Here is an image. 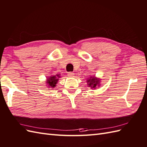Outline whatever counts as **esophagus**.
Masks as SVG:
<instances>
[{
    "instance_id": "34e87169",
    "label": "esophagus",
    "mask_w": 147,
    "mask_h": 147,
    "mask_svg": "<svg viewBox=\"0 0 147 147\" xmlns=\"http://www.w3.org/2000/svg\"><path fill=\"white\" fill-rule=\"evenodd\" d=\"M67 75L69 77H74V76H75L74 74L72 73V72H68Z\"/></svg>"
}]
</instances>
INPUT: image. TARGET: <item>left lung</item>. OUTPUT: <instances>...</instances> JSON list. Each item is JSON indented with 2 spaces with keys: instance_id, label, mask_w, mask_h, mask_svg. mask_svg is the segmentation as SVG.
<instances>
[{
  "instance_id": "1",
  "label": "left lung",
  "mask_w": 147,
  "mask_h": 147,
  "mask_svg": "<svg viewBox=\"0 0 147 147\" xmlns=\"http://www.w3.org/2000/svg\"><path fill=\"white\" fill-rule=\"evenodd\" d=\"M86 82L88 83L89 87H91L92 89H96L97 86L100 85V80L95 77H90V78H88Z\"/></svg>"
}]
</instances>
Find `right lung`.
I'll return each instance as SVG.
<instances>
[{
    "label": "right lung",
    "mask_w": 147,
    "mask_h": 147,
    "mask_svg": "<svg viewBox=\"0 0 147 147\" xmlns=\"http://www.w3.org/2000/svg\"><path fill=\"white\" fill-rule=\"evenodd\" d=\"M60 77L59 75H53V76H50L48 77L47 80V83L49 88H53L56 86V84H57V82L59 80V78Z\"/></svg>",
    "instance_id": "right-lung-1"
}]
</instances>
